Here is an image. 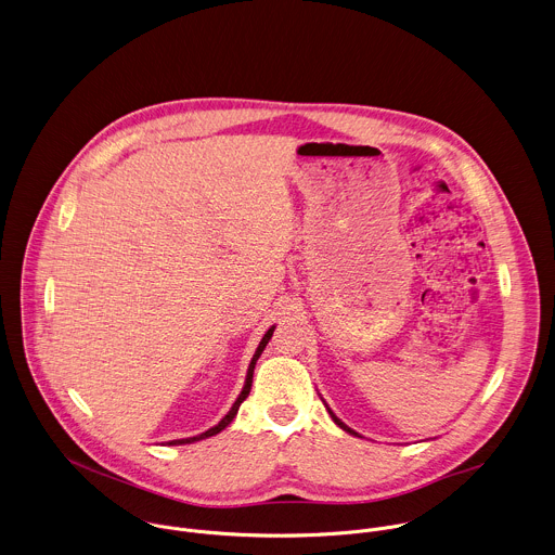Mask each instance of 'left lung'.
<instances>
[{
  "mask_svg": "<svg viewBox=\"0 0 555 555\" xmlns=\"http://www.w3.org/2000/svg\"><path fill=\"white\" fill-rule=\"evenodd\" d=\"M328 413H331V417H333V422H335V424H337V426H339V428H341V430H346V433H350V435H354V437H359V435H357V433H354V430H352V428H348V426H346V424H344V422H341V420H339V417H337V415H335V413H333V411H331V409H328Z\"/></svg>",
  "mask_w": 555,
  "mask_h": 555,
  "instance_id": "8db88e82",
  "label": "left lung"
}]
</instances>
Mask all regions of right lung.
Returning a JSON list of instances; mask_svg holds the SVG:
<instances>
[{"label": "right lung", "mask_w": 555, "mask_h": 555, "mask_svg": "<svg viewBox=\"0 0 555 555\" xmlns=\"http://www.w3.org/2000/svg\"><path fill=\"white\" fill-rule=\"evenodd\" d=\"M272 333H274V326L272 328H268V333L263 335V339L259 341V346H257V350H255V354H253V359H250V365H248V372H246V383H244V389H242V393L237 396V400L233 402V406H231V411L214 426V428H209L207 433H201V435H196V437H188V439H177V441H168V446H185V443H194V441H203V439H207V437H214V435H218L220 430H224L231 422H233V417L237 415V409H240V404L248 398V393H250V385H253V372H255V365H257V359L261 357V352H263V348L268 346V341H270V337H272Z\"/></svg>", "instance_id": "obj_1"}]
</instances>
